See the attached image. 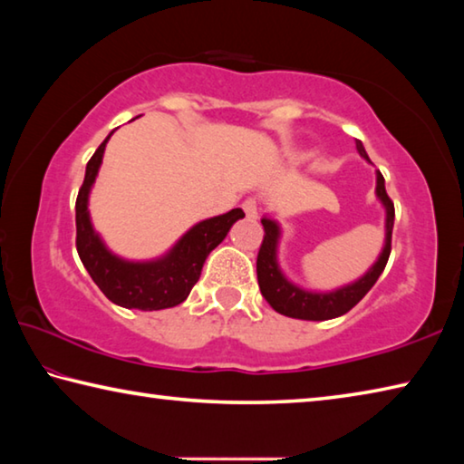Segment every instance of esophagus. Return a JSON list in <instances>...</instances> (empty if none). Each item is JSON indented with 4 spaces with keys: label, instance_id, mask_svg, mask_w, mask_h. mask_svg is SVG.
I'll list each match as a JSON object with an SVG mask.
<instances>
[{
    "label": "esophagus",
    "instance_id": "esophagus-1",
    "mask_svg": "<svg viewBox=\"0 0 464 464\" xmlns=\"http://www.w3.org/2000/svg\"><path fill=\"white\" fill-rule=\"evenodd\" d=\"M241 207H243V210H246V215H247V218H251V221H254V218H257V202L254 198L243 200Z\"/></svg>",
    "mask_w": 464,
    "mask_h": 464
}]
</instances>
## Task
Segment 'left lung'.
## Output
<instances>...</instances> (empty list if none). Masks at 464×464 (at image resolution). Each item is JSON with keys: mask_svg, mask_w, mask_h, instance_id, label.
I'll list each match as a JSON object with an SVG mask.
<instances>
[{"mask_svg": "<svg viewBox=\"0 0 464 464\" xmlns=\"http://www.w3.org/2000/svg\"><path fill=\"white\" fill-rule=\"evenodd\" d=\"M358 153L371 163L368 155L364 151V145L356 140ZM376 196L382 202L384 213V247L381 251L379 260L372 264V268L368 270L362 278H358L352 285H345L332 293H313V290H304L290 282L285 274H282L276 257L278 239H280V227L272 218H262L264 225V241L257 251V285H260L262 296L270 303L274 311H278L280 315L293 317V319H304V321H325L340 317L343 313H348L354 304L362 301L364 295L374 286V282L384 270V266L389 262L391 256V237H392V223H395V207L389 198L387 190H384V178L379 171L376 174Z\"/></svg>", "mask_w": 464, "mask_h": 464, "instance_id": "8db88e82", "label": "left lung"}]
</instances>
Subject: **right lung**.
<instances>
[{
	"label": "right lung",
	"instance_id": "add662e5",
	"mask_svg": "<svg viewBox=\"0 0 464 464\" xmlns=\"http://www.w3.org/2000/svg\"><path fill=\"white\" fill-rule=\"evenodd\" d=\"M110 137H112V132L92 155L88 168H85L80 194H77V254H80V260L85 270L90 272L92 280L114 304L139 311L176 307V304L186 301L192 286L198 282L204 260L210 251L227 237L233 223L246 217V213L241 208H233L225 215L196 223L190 231H186L178 239L166 256L151 262H129L114 256L100 239V235L93 231L88 210L90 190L96 182Z\"/></svg>",
	"mask_w": 464,
	"mask_h": 464
}]
</instances>
